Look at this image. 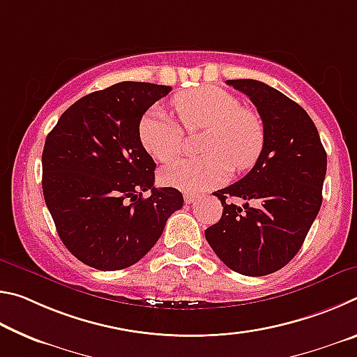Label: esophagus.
<instances>
[{
	"label": "esophagus",
	"mask_w": 357,
	"mask_h": 357,
	"mask_svg": "<svg viewBox=\"0 0 357 357\" xmlns=\"http://www.w3.org/2000/svg\"><path fill=\"white\" fill-rule=\"evenodd\" d=\"M195 198H197V195H195V193H184V202L185 203H193V202H195Z\"/></svg>",
	"instance_id": "34e87169"
}]
</instances>
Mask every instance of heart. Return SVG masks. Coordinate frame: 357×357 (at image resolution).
<instances>
[{
	"label": "heart",
	"instance_id": "b5f03b06",
	"mask_svg": "<svg viewBox=\"0 0 357 357\" xmlns=\"http://www.w3.org/2000/svg\"><path fill=\"white\" fill-rule=\"evenodd\" d=\"M173 105L187 132L204 130L198 146L204 155L162 168V184L198 192L220 184L228 176L229 165L244 172L257 164L264 148V124L257 112L241 107L234 96L214 86H202L179 93ZM178 123L165 108H151L138 124L143 148L157 160H173L184 143Z\"/></svg>",
	"mask_w": 357,
	"mask_h": 357
}]
</instances>
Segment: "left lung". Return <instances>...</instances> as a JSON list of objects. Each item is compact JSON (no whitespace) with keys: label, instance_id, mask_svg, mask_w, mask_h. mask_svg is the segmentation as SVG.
Instances as JSON below:
<instances>
[{"label":"left lung","instance_id":"8db88e82","mask_svg":"<svg viewBox=\"0 0 357 357\" xmlns=\"http://www.w3.org/2000/svg\"><path fill=\"white\" fill-rule=\"evenodd\" d=\"M227 84L249 96L261 116L266 140L252 170L214 192L223 211L204 236L229 269L259 277L282 269L304 244L321 208L328 155L312 118L294 100L250 78ZM228 197L245 204L238 207L227 202Z\"/></svg>","mask_w":357,"mask_h":357}]
</instances>
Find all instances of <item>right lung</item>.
Returning a JSON list of instances; mask_svg holds the SVG:
<instances>
[{"instance_id": "1", "label": "right lung", "mask_w": 357, "mask_h": 357, "mask_svg": "<svg viewBox=\"0 0 357 357\" xmlns=\"http://www.w3.org/2000/svg\"><path fill=\"white\" fill-rule=\"evenodd\" d=\"M172 91L121 82L78 99L47 135L42 190L68 250L99 271L129 268L151 250L183 193L154 187L155 164L138 137L144 112ZM151 190L148 199L142 192Z\"/></svg>"}]
</instances>
